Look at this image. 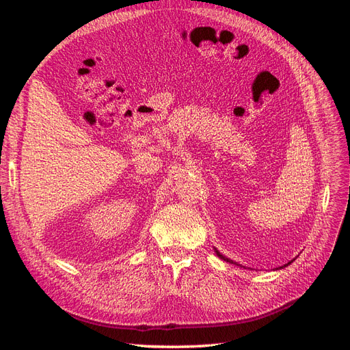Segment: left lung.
<instances>
[{"mask_svg": "<svg viewBox=\"0 0 350 350\" xmlns=\"http://www.w3.org/2000/svg\"><path fill=\"white\" fill-rule=\"evenodd\" d=\"M216 254H217V256L221 258V260H225V261H229V262H234V261H232V260H229V258H226L225 256H221V254L219 252V251H216Z\"/></svg>", "mask_w": 350, "mask_h": 350, "instance_id": "obj_1", "label": "left lung"}]
</instances>
